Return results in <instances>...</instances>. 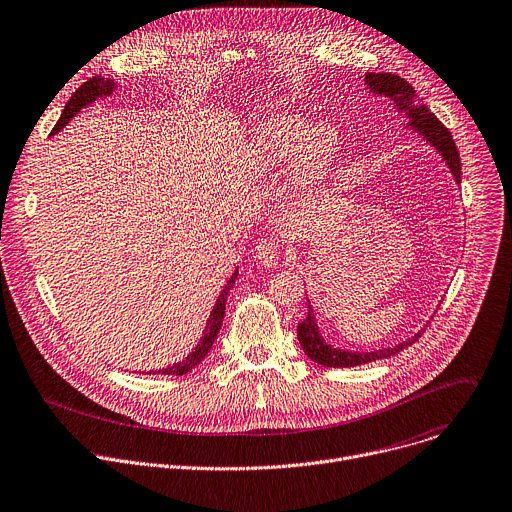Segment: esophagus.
Returning <instances> with one entry per match:
<instances>
[{
    "mask_svg": "<svg viewBox=\"0 0 512 512\" xmlns=\"http://www.w3.org/2000/svg\"><path fill=\"white\" fill-rule=\"evenodd\" d=\"M255 257H257L263 265L271 267V265H275L277 261H280V257H282V245L277 243V241L265 239V241H261V243L257 245Z\"/></svg>",
    "mask_w": 512,
    "mask_h": 512,
    "instance_id": "obj_1",
    "label": "esophagus"
}]
</instances>
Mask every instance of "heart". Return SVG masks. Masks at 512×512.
Instances as JSON below:
<instances>
[{"label":"heart","instance_id":"1","mask_svg":"<svg viewBox=\"0 0 512 512\" xmlns=\"http://www.w3.org/2000/svg\"><path fill=\"white\" fill-rule=\"evenodd\" d=\"M341 151V134L333 124L308 126L300 114L280 112L263 118L249 138V157L261 167H275L290 159L292 175L302 185L327 177Z\"/></svg>","mask_w":512,"mask_h":512}]
</instances>
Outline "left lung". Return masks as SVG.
Instances as JSON below:
<instances>
[{"instance_id": "left-lung-1", "label": "left lung", "mask_w": 512, "mask_h": 512, "mask_svg": "<svg viewBox=\"0 0 512 512\" xmlns=\"http://www.w3.org/2000/svg\"><path fill=\"white\" fill-rule=\"evenodd\" d=\"M365 83L369 85V91H374V94H380V96L388 98L396 106L398 112L406 114V118L410 120V126L441 153V157L445 159L447 167L451 169L455 181L461 183V161H459L457 147L453 143V136L445 128V124H441V120L421 100H418L414 87L406 79H402L400 75H392V73H367ZM418 337H421V333L414 335L412 339H408L400 345H396V347L371 351V353H355V351L333 349L331 345L324 343L322 335L318 333V324H316L310 302H308L306 318L298 324V341H300L304 353L312 361H316L324 367H353V365L369 363V361H376V359H386V357L396 355L404 347L412 345L414 341H418Z\"/></svg>"}]
</instances>
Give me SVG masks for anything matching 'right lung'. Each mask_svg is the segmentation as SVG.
Returning <instances> with one entry per match:
<instances>
[{
    "label": "right lung",
    "mask_w": 512,
    "mask_h": 512,
    "mask_svg": "<svg viewBox=\"0 0 512 512\" xmlns=\"http://www.w3.org/2000/svg\"><path fill=\"white\" fill-rule=\"evenodd\" d=\"M114 87H116V83H114L112 79H104L102 75H96V77L87 79L79 89H75V94H73L71 100L67 102V106H65V110H63V114H61L59 122H57L55 128H53V134L59 132L83 106L91 104V102L98 100V98L110 96L112 91H114ZM235 280H237V271L232 273V277L228 280V284L224 286L222 294L218 296L216 306H214V310L210 312V318H208V322H206L204 337H202V341L198 343V347H196L188 357H185L183 361L173 363V365H169V367H165V369H159V371H157V369H155V371H147V374L183 376V374H188V371H192L196 365H200V363L204 361V357H206L208 351L212 349V343H214V339H216V335H218V331H220V327H222L224 308H226V294L230 292V288H232V284H235Z\"/></svg>",
    "instance_id": "add662e5"
}]
</instances>
